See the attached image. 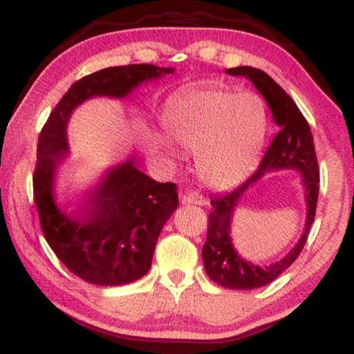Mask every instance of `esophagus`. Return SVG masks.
<instances>
[{
	"label": "esophagus",
	"instance_id": "obj_1",
	"mask_svg": "<svg viewBox=\"0 0 354 354\" xmlns=\"http://www.w3.org/2000/svg\"><path fill=\"white\" fill-rule=\"evenodd\" d=\"M182 204H196V205H205L207 204V199L204 198V196L196 193V191H187L182 196Z\"/></svg>",
	"mask_w": 354,
	"mask_h": 354
}]
</instances>
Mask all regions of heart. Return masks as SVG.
Instances as JSON below:
<instances>
[{
    "mask_svg": "<svg viewBox=\"0 0 354 354\" xmlns=\"http://www.w3.org/2000/svg\"><path fill=\"white\" fill-rule=\"evenodd\" d=\"M169 136L196 155V171L208 188L241 183L262 153L266 114L252 92L225 88L194 91L172 102L165 115Z\"/></svg>",
    "mask_w": 354,
    "mask_h": 354,
    "instance_id": "1",
    "label": "heart"
}]
</instances>
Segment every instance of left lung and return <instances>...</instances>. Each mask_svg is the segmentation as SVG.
Wrapping results in <instances>:
<instances>
[{"label":"left lung","instance_id":"left-lung-1","mask_svg":"<svg viewBox=\"0 0 354 354\" xmlns=\"http://www.w3.org/2000/svg\"><path fill=\"white\" fill-rule=\"evenodd\" d=\"M225 73L251 80V83L256 86V89L268 103L274 122L279 127V131L273 138L262 161H260L259 169L246 182L232 189L230 193L216 196L210 201L213 208L208 215L207 240L204 248H202V260H204L205 271L212 281L225 288H232V290H251V288H259L273 282L303 251L310 225L315 219L320 169H318L310 127L290 95L270 75H266L260 68L241 66L227 68ZM281 169H295L304 176L308 218H306L305 232L297 246L279 263L268 267H260L246 263L233 249L230 239L231 215L244 191L251 184L255 183L265 171Z\"/></svg>","mask_w":354,"mask_h":354}]
</instances>
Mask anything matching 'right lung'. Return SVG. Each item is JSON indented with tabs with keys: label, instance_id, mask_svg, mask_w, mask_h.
I'll return each mask as SVG.
<instances>
[{
	"label": "right lung",
	"instance_id": "right-lung-1",
	"mask_svg": "<svg viewBox=\"0 0 354 354\" xmlns=\"http://www.w3.org/2000/svg\"><path fill=\"white\" fill-rule=\"evenodd\" d=\"M172 72L171 67L130 64L91 73L71 86L40 131L32 176L40 227L57 259L86 282L124 286L146 274L178 196L176 185L155 182L129 160L109 169L84 201H57L56 169L68 153V118L91 97L122 98L141 83Z\"/></svg>",
	"mask_w": 354,
	"mask_h": 354
}]
</instances>
